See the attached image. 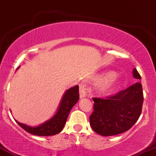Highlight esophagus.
I'll use <instances>...</instances> for the list:
<instances>
[{
	"instance_id": "34e87169",
	"label": "esophagus",
	"mask_w": 156,
	"mask_h": 156,
	"mask_svg": "<svg viewBox=\"0 0 156 156\" xmlns=\"http://www.w3.org/2000/svg\"><path fill=\"white\" fill-rule=\"evenodd\" d=\"M86 88L85 86L83 85V84H80L79 85V97L80 99L85 98L86 97Z\"/></svg>"
}]
</instances>
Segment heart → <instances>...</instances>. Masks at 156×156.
I'll return each instance as SVG.
<instances>
[{"mask_svg":"<svg viewBox=\"0 0 156 156\" xmlns=\"http://www.w3.org/2000/svg\"><path fill=\"white\" fill-rule=\"evenodd\" d=\"M116 77L117 73L114 71H106L96 76L94 80L100 82L97 87V92L101 95H107L114 92L119 84Z\"/></svg>","mask_w":156,"mask_h":156,"instance_id":"1","label":"heart"}]
</instances>
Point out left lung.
Instances as JSON below:
<instances>
[{"label": "left lung", "instance_id": "obj_1", "mask_svg": "<svg viewBox=\"0 0 156 156\" xmlns=\"http://www.w3.org/2000/svg\"><path fill=\"white\" fill-rule=\"evenodd\" d=\"M134 78L141 80L136 68ZM143 91L139 82L106 99L93 98L94 112L89 117L92 130L103 136L124 133L136 122L141 115Z\"/></svg>", "mask_w": 156, "mask_h": 156}]
</instances>
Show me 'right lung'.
Returning <instances> with one entry per match:
<instances>
[{
  "label": "right lung",
  "instance_id": "obj_1",
  "mask_svg": "<svg viewBox=\"0 0 156 156\" xmlns=\"http://www.w3.org/2000/svg\"><path fill=\"white\" fill-rule=\"evenodd\" d=\"M20 68V67H18ZM17 68V69H18ZM79 100L78 86L71 87L65 91L54 115L47 121L37 126H30L15 120L23 129L28 133L39 136H48L58 134L62 131L73 107Z\"/></svg>",
  "mask_w": 156,
  "mask_h": 156
}]
</instances>
